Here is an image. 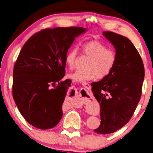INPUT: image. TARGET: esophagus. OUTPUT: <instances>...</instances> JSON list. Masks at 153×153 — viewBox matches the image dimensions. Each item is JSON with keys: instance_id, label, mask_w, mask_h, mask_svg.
Listing matches in <instances>:
<instances>
[{"instance_id": "esophagus-1", "label": "esophagus", "mask_w": 153, "mask_h": 153, "mask_svg": "<svg viewBox=\"0 0 153 153\" xmlns=\"http://www.w3.org/2000/svg\"><path fill=\"white\" fill-rule=\"evenodd\" d=\"M82 86H83L85 88H86L87 89H90V85L89 83H87V82H83V83L82 84ZM90 97V95L88 96V97H86L87 99H89Z\"/></svg>"}]
</instances>
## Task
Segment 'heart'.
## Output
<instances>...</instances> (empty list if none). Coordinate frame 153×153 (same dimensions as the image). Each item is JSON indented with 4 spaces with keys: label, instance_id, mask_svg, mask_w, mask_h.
Masks as SVG:
<instances>
[{
    "label": "heart",
    "instance_id": "heart-1",
    "mask_svg": "<svg viewBox=\"0 0 153 153\" xmlns=\"http://www.w3.org/2000/svg\"><path fill=\"white\" fill-rule=\"evenodd\" d=\"M83 52L90 59L87 64V69L79 70L68 75L69 78L79 82L90 81L98 77L103 79L110 74L116 62V54L113 50L108 49L105 44L99 41H89L82 45ZM78 51L76 48L66 52L65 63L70 69L76 66Z\"/></svg>",
    "mask_w": 153,
    "mask_h": 153
}]
</instances>
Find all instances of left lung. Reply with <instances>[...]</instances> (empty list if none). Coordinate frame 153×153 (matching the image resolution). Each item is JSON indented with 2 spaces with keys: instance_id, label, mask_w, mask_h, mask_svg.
<instances>
[{
  "instance_id": "8db88e82",
  "label": "left lung",
  "mask_w": 153,
  "mask_h": 153,
  "mask_svg": "<svg viewBox=\"0 0 153 153\" xmlns=\"http://www.w3.org/2000/svg\"><path fill=\"white\" fill-rule=\"evenodd\" d=\"M103 35L114 46L116 62L108 76L93 82L92 92L100 105L101 124L94 132L108 134L122 128L132 117L140 99L144 68L129 39L111 31Z\"/></svg>"
}]
</instances>
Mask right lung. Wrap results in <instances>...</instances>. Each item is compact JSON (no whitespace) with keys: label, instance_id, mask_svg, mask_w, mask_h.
Returning a JSON list of instances; mask_svg holds the SVG:
<instances>
[{"label":"right lung","instance_id":"obj_1","mask_svg":"<svg viewBox=\"0 0 153 153\" xmlns=\"http://www.w3.org/2000/svg\"><path fill=\"white\" fill-rule=\"evenodd\" d=\"M87 28L44 29L32 36L21 49L13 70V96L29 124L41 130L56 126L71 80L65 75V56L75 38Z\"/></svg>","mask_w":153,"mask_h":153}]
</instances>
